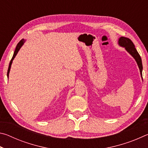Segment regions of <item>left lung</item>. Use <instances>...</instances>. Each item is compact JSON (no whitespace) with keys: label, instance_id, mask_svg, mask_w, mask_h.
I'll return each mask as SVG.
<instances>
[{"label":"left lung","instance_id":"8db88e82","mask_svg":"<svg viewBox=\"0 0 148 148\" xmlns=\"http://www.w3.org/2000/svg\"><path fill=\"white\" fill-rule=\"evenodd\" d=\"M118 45L119 46L124 47L125 50L135 59L140 70V76H141L142 79L143 80V78H142V70H143V66H142V59L140 57L139 53H138L136 49L135 48L134 44L132 43V42L129 38L121 36L118 40Z\"/></svg>","mask_w":148,"mask_h":148}]
</instances>
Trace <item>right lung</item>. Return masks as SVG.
<instances>
[{"mask_svg":"<svg viewBox=\"0 0 148 148\" xmlns=\"http://www.w3.org/2000/svg\"><path fill=\"white\" fill-rule=\"evenodd\" d=\"M25 42V40L24 39H22L21 41H20L18 44H17V46L16 47V49H15L14 51V55H13V57H12V58L11 59L10 62V64H9V66H8V72H7V76H8V77H9V73H10V69H11V66H12V62H13V60L14 59L15 57H16V55L17 54V53H18V51H19V49H21V47H22V46L24 44Z\"/></svg>","mask_w":148,"mask_h":148,"instance_id":"1","label":"right lung"}]
</instances>
